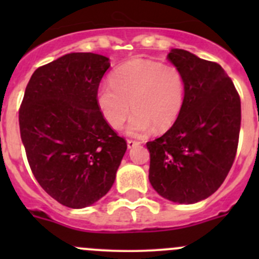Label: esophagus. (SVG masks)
Here are the masks:
<instances>
[{
  "label": "esophagus",
  "mask_w": 259,
  "mask_h": 259,
  "mask_svg": "<svg viewBox=\"0 0 259 259\" xmlns=\"http://www.w3.org/2000/svg\"><path fill=\"white\" fill-rule=\"evenodd\" d=\"M139 144H140V142H137V140H132V139L127 140V148H129V149L134 148V146H137Z\"/></svg>",
  "instance_id": "esophagus-1"
}]
</instances>
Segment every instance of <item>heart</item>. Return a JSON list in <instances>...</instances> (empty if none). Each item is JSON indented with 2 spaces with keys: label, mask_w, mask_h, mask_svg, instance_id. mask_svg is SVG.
I'll list each match as a JSON object with an SVG mask.
<instances>
[{
  "label": "heart",
  "mask_w": 259,
  "mask_h": 259,
  "mask_svg": "<svg viewBox=\"0 0 259 259\" xmlns=\"http://www.w3.org/2000/svg\"><path fill=\"white\" fill-rule=\"evenodd\" d=\"M184 100L185 79L180 69L153 60L120 65L110 75V83L96 91L99 110L113 129H121L134 111L127 133L137 137L153 126L156 132L169 129L182 113Z\"/></svg>",
  "instance_id": "b5f03b06"
}]
</instances>
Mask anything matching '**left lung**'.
Instances as JSON below:
<instances>
[{"instance_id":"left-lung-1","label":"left lung","mask_w":259,"mask_h":259,"mask_svg":"<svg viewBox=\"0 0 259 259\" xmlns=\"http://www.w3.org/2000/svg\"><path fill=\"white\" fill-rule=\"evenodd\" d=\"M168 60L185 79L182 113L164 135L146 143L149 180L171 202L192 204L213 194L228 176L241 130V98L223 67L173 49Z\"/></svg>"}]
</instances>
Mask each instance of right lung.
Masks as SVG:
<instances>
[{
  "label": "right lung",
  "mask_w": 259,
  "mask_h": 259,
  "mask_svg": "<svg viewBox=\"0 0 259 259\" xmlns=\"http://www.w3.org/2000/svg\"><path fill=\"white\" fill-rule=\"evenodd\" d=\"M108 57L72 52L40 66L18 110L28 164L44 190L69 208L91 205L113 187L126 140L96 104Z\"/></svg>",
  "instance_id": "obj_1"
}]
</instances>
